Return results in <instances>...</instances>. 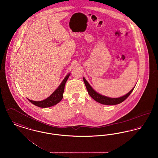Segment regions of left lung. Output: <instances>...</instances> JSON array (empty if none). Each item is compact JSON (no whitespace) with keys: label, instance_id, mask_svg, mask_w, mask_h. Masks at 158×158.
I'll list each match as a JSON object with an SVG mask.
<instances>
[{"label":"left lung","instance_id":"left-lung-1","mask_svg":"<svg viewBox=\"0 0 158 158\" xmlns=\"http://www.w3.org/2000/svg\"><path fill=\"white\" fill-rule=\"evenodd\" d=\"M83 80H84V82L87 91L91 98L100 103L103 104V105H117V104L122 103L130 95V94L131 93V92L133 91V90L134 89V87L129 93H128L127 94H125L121 98H110L102 96L99 93H98L96 91H94L92 89L90 85L86 81V80L84 78H83Z\"/></svg>","mask_w":158,"mask_h":158}]
</instances>
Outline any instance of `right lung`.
Wrapping results in <instances>:
<instances>
[{
  "instance_id": "obj_1",
  "label": "right lung",
  "mask_w": 158,
  "mask_h": 158,
  "mask_svg": "<svg viewBox=\"0 0 158 158\" xmlns=\"http://www.w3.org/2000/svg\"><path fill=\"white\" fill-rule=\"evenodd\" d=\"M69 75L70 74H68L66 76V77L64 78V80L59 86L58 88L47 99L39 102L28 100L34 105L40 108H48L56 105L63 98V93L64 91L65 85L67 82V80L68 79V77H69Z\"/></svg>"
}]
</instances>
